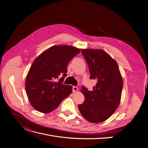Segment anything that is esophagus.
Segmentation results:
<instances>
[{"label":"esophagus","mask_w":148,"mask_h":148,"mask_svg":"<svg viewBox=\"0 0 148 148\" xmlns=\"http://www.w3.org/2000/svg\"><path fill=\"white\" fill-rule=\"evenodd\" d=\"M77 91H78V87L74 86L73 87V91L74 92H77Z\"/></svg>","instance_id":"obj_1"}]
</instances>
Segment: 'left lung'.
Listing matches in <instances>:
<instances>
[{
  "instance_id": "1",
  "label": "left lung",
  "mask_w": 148,
  "mask_h": 148,
  "mask_svg": "<svg viewBox=\"0 0 148 148\" xmlns=\"http://www.w3.org/2000/svg\"><path fill=\"white\" fill-rule=\"evenodd\" d=\"M89 66L90 79L97 81L92 91L82 87L85 101L79 110L86 120L101 123L110 118L118 108L123 88V79L117 62L102 49H83Z\"/></svg>"
}]
</instances>
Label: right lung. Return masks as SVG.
<instances>
[{
	"label": "right lung",
	"instance_id": "1",
	"mask_svg": "<svg viewBox=\"0 0 148 148\" xmlns=\"http://www.w3.org/2000/svg\"><path fill=\"white\" fill-rule=\"evenodd\" d=\"M81 49L70 45H55L34 60L25 81V89L31 105L38 111L49 113L72 92L71 85L62 84L68 63Z\"/></svg>",
	"mask_w": 148,
	"mask_h": 148
}]
</instances>
